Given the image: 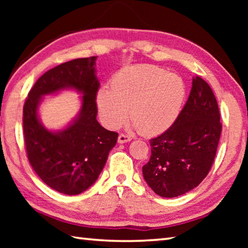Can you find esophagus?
<instances>
[{
	"mask_svg": "<svg viewBox=\"0 0 248 248\" xmlns=\"http://www.w3.org/2000/svg\"><path fill=\"white\" fill-rule=\"evenodd\" d=\"M132 138L127 136V134H119L118 137V143H127V142L131 141Z\"/></svg>",
	"mask_w": 248,
	"mask_h": 248,
	"instance_id": "34e87169",
	"label": "esophagus"
}]
</instances>
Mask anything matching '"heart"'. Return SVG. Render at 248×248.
<instances>
[{
    "instance_id": "obj_1",
    "label": "heart",
    "mask_w": 248,
    "mask_h": 248,
    "mask_svg": "<svg viewBox=\"0 0 248 248\" xmlns=\"http://www.w3.org/2000/svg\"><path fill=\"white\" fill-rule=\"evenodd\" d=\"M183 78L155 65L125 66L110 81V89L97 92L98 112L109 128H119L128 118L145 136L165 132L177 120L186 99Z\"/></svg>"
}]
</instances>
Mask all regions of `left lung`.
I'll return each instance as SVG.
<instances>
[{"label": "left lung", "mask_w": 248, "mask_h": 248, "mask_svg": "<svg viewBox=\"0 0 248 248\" xmlns=\"http://www.w3.org/2000/svg\"><path fill=\"white\" fill-rule=\"evenodd\" d=\"M221 130L216 96L204 79L196 77L175 124L150 140L151 157L142 173L151 189L174 198L198 186L215 161Z\"/></svg>", "instance_id": "left-lung-1"}]
</instances>
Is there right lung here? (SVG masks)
Here are the masks:
<instances>
[{"label":"right lung","instance_id":"obj_1","mask_svg":"<svg viewBox=\"0 0 248 248\" xmlns=\"http://www.w3.org/2000/svg\"><path fill=\"white\" fill-rule=\"evenodd\" d=\"M97 57L75 59L56 66L38 78L23 109V127L29 163L43 182L61 194H82L102 173L118 139L96 119ZM75 90L81 95L78 115L58 130L48 129L39 117L46 95Z\"/></svg>","mask_w":248,"mask_h":248}]
</instances>
